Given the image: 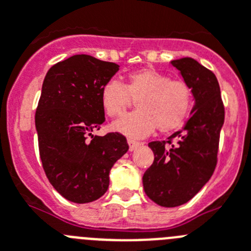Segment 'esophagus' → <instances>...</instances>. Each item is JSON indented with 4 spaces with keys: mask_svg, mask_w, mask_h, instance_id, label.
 <instances>
[{
    "mask_svg": "<svg viewBox=\"0 0 251 251\" xmlns=\"http://www.w3.org/2000/svg\"><path fill=\"white\" fill-rule=\"evenodd\" d=\"M127 144H128V149H130V151L136 150V149L139 148L140 145H141V144H140V142L135 141V140H131V139H128V140H127Z\"/></svg>",
    "mask_w": 251,
    "mask_h": 251,
    "instance_id": "34e87169",
    "label": "esophagus"
}]
</instances>
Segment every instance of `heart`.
Returning a JSON list of instances; mask_svg holds the SVG:
<instances>
[{
    "label": "heart",
    "instance_id": "b5f03b06",
    "mask_svg": "<svg viewBox=\"0 0 251 251\" xmlns=\"http://www.w3.org/2000/svg\"><path fill=\"white\" fill-rule=\"evenodd\" d=\"M131 98L139 100L135 114L124 115L112 130L130 139H142L159 126L162 132L176 130L190 114L193 92L186 82L171 80L155 69H142L128 75L127 85L110 80L101 90V105L110 117L123 114Z\"/></svg>",
    "mask_w": 251,
    "mask_h": 251
}]
</instances>
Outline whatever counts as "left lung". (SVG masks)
I'll return each mask as SVG.
<instances>
[{"instance_id":"8db88e82","label":"left lung","mask_w":251,"mask_h":251,"mask_svg":"<svg viewBox=\"0 0 251 251\" xmlns=\"http://www.w3.org/2000/svg\"><path fill=\"white\" fill-rule=\"evenodd\" d=\"M193 92L194 106L181 130L149 148L153 162L142 176L146 195L160 206L175 207L193 199L210 180L216 166L224 105L218 78L191 57L171 61ZM175 139L174 144L171 140Z\"/></svg>"}]
</instances>
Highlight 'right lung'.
<instances>
[{"label": "right lung", "mask_w": 251, "mask_h": 251, "mask_svg": "<svg viewBox=\"0 0 251 251\" xmlns=\"http://www.w3.org/2000/svg\"><path fill=\"white\" fill-rule=\"evenodd\" d=\"M114 62L74 55L47 71L35 124L38 150L55 190L76 204L107 191L110 170L128 150L125 136L94 135L105 121L101 90L119 71Z\"/></svg>", "instance_id": "add662e5"}]
</instances>
